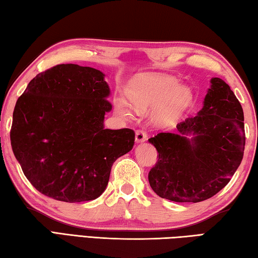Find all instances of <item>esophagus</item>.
I'll return each instance as SVG.
<instances>
[{"label":"esophagus","instance_id":"obj_1","mask_svg":"<svg viewBox=\"0 0 258 258\" xmlns=\"http://www.w3.org/2000/svg\"><path fill=\"white\" fill-rule=\"evenodd\" d=\"M146 139H148V135H146L144 131H142V130L136 131V133H135V142L136 143H143V142H145Z\"/></svg>","mask_w":258,"mask_h":258}]
</instances>
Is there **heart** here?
Instances as JSON below:
<instances>
[{"instance_id":"1","label":"heart","mask_w":258,"mask_h":258,"mask_svg":"<svg viewBox=\"0 0 258 258\" xmlns=\"http://www.w3.org/2000/svg\"><path fill=\"white\" fill-rule=\"evenodd\" d=\"M127 96L132 107L138 112L162 105L158 110L156 118L162 124H171L188 107L192 92L181 86L179 79L162 75H142L135 78L130 85ZM118 113L125 117H132L123 103H117Z\"/></svg>"}]
</instances>
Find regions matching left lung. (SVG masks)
<instances>
[{"instance_id": "1", "label": "left lung", "mask_w": 258, "mask_h": 258, "mask_svg": "<svg viewBox=\"0 0 258 258\" xmlns=\"http://www.w3.org/2000/svg\"><path fill=\"white\" fill-rule=\"evenodd\" d=\"M176 130L149 139L159 153L149 173L151 188L161 198L175 203L209 199L225 188L243 160L241 105L228 84L211 78L203 108L176 125Z\"/></svg>"}]
</instances>
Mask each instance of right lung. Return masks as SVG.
Listing matches in <instances>:
<instances>
[{"mask_svg":"<svg viewBox=\"0 0 258 258\" xmlns=\"http://www.w3.org/2000/svg\"><path fill=\"white\" fill-rule=\"evenodd\" d=\"M105 74L74 63L38 74L13 112L11 145L24 175L44 196L64 203L94 200L110 169L133 149V130L105 128L112 110Z\"/></svg>","mask_w":258,"mask_h":258,"instance_id":"add662e5","label":"right lung"}]
</instances>
